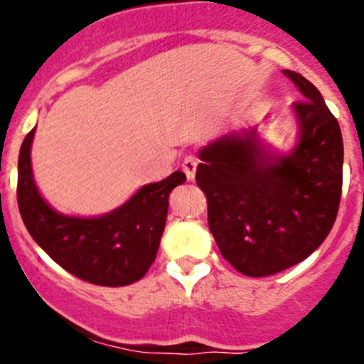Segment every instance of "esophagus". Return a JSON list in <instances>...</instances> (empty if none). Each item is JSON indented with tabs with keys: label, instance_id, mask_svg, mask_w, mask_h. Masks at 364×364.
Masks as SVG:
<instances>
[{
	"label": "esophagus",
	"instance_id": "34e87169",
	"mask_svg": "<svg viewBox=\"0 0 364 364\" xmlns=\"http://www.w3.org/2000/svg\"><path fill=\"white\" fill-rule=\"evenodd\" d=\"M183 171H185L186 178L193 179L196 178V171H197V159L193 155H188L183 161Z\"/></svg>",
	"mask_w": 364,
	"mask_h": 364
}]
</instances>
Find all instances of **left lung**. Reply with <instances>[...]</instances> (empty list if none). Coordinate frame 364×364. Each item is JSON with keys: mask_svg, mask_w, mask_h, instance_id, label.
Masks as SVG:
<instances>
[{"mask_svg": "<svg viewBox=\"0 0 364 364\" xmlns=\"http://www.w3.org/2000/svg\"><path fill=\"white\" fill-rule=\"evenodd\" d=\"M303 100L289 155L264 149L257 128L223 135L200 149L197 185L208 199V223L234 269L262 278L311 255L331 232L343 181L340 124L317 87L284 70Z\"/></svg>", "mask_w": 364, "mask_h": 364, "instance_id": "obj_1", "label": "left lung"}]
</instances>
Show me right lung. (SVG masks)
Masks as SVG:
<instances>
[{
  "label": "right lung",
  "mask_w": 364,
  "mask_h": 364,
  "mask_svg": "<svg viewBox=\"0 0 364 364\" xmlns=\"http://www.w3.org/2000/svg\"><path fill=\"white\" fill-rule=\"evenodd\" d=\"M26 135L19 153L17 204L33 240L70 274L104 287H123L141 280L155 262L165 229L168 196L186 181L181 171L146 185L114 211L98 218H79L54 211L40 196L31 172V142Z\"/></svg>",
  "instance_id": "right-lung-1"
}]
</instances>
